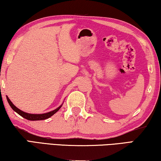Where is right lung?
<instances>
[{
  "label": "right lung",
  "instance_id": "add662e5",
  "mask_svg": "<svg viewBox=\"0 0 161 161\" xmlns=\"http://www.w3.org/2000/svg\"><path fill=\"white\" fill-rule=\"evenodd\" d=\"M7 98V100H8V102L10 106V107H11L13 110H14L16 113H18L19 115H20L22 117H23V118H25L28 120H30V121H38V120H45L46 119H48L51 117L53 115H54V114H55L57 111H58L59 108H61L62 105L60 107H59L58 108H57L56 109H54L52 111H50V112L48 113H45V114H28V113H25L24 112V111H21L20 109H19L18 108H17L15 107V106L13 104V103L11 102V101L9 99V98L6 97Z\"/></svg>",
  "mask_w": 161,
  "mask_h": 161
}]
</instances>
